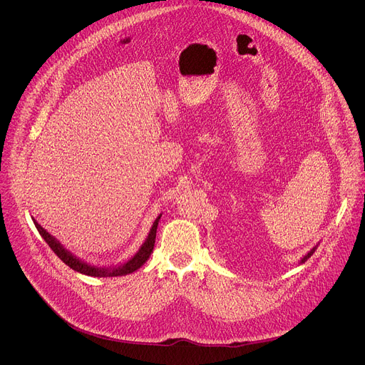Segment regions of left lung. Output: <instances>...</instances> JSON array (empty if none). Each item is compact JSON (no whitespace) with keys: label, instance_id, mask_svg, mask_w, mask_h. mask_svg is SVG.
I'll list each match as a JSON object with an SVG mask.
<instances>
[{"label":"left lung","instance_id":"1","mask_svg":"<svg viewBox=\"0 0 365 365\" xmlns=\"http://www.w3.org/2000/svg\"><path fill=\"white\" fill-rule=\"evenodd\" d=\"M317 248H318V244H317V245H315L314 248H312V250H310V251H309L307 254H304V255H303V257L300 258V262H299V264H303V263L306 262V259H307V258H309V257H310L312 254H314V252H315V250H317Z\"/></svg>","mask_w":365,"mask_h":365}]
</instances>
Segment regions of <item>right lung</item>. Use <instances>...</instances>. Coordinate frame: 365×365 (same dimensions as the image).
Segmentation results:
<instances>
[{
  "instance_id": "add662e5",
  "label": "right lung",
  "mask_w": 365,
  "mask_h": 365,
  "mask_svg": "<svg viewBox=\"0 0 365 365\" xmlns=\"http://www.w3.org/2000/svg\"><path fill=\"white\" fill-rule=\"evenodd\" d=\"M160 218H162V214L158 218H155V221L153 222V225L150 228V232H148L145 241L138 248V251L131 258H128L127 262L120 263L118 266H111V267H98V266H92V264L83 262V259H81L79 257L72 254L69 250H66L61 244V241H58L53 235H50L40 224H37L36 220H33V221H34V225H36L37 231L43 237V240L48 244V247L51 250L55 251V254L62 259V262L66 266H69L72 270H75L78 273H82V274H86V276H92V277H117V276H125V274L134 273L135 270H138L147 262L150 254L153 252V248H154L155 232H158V225H159Z\"/></svg>"
}]
</instances>
